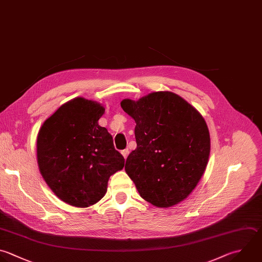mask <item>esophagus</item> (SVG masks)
Returning a JSON list of instances; mask_svg holds the SVG:
<instances>
[{
	"instance_id": "1",
	"label": "esophagus",
	"mask_w": 262,
	"mask_h": 262,
	"mask_svg": "<svg viewBox=\"0 0 262 262\" xmlns=\"http://www.w3.org/2000/svg\"><path fill=\"white\" fill-rule=\"evenodd\" d=\"M121 154L123 155V157H124L125 159H127V157H128V155H129V149H128V148H125V149H123V150L121 151Z\"/></svg>"
}]
</instances>
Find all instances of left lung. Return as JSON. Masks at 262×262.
Segmentation results:
<instances>
[{
  "mask_svg": "<svg viewBox=\"0 0 262 262\" xmlns=\"http://www.w3.org/2000/svg\"><path fill=\"white\" fill-rule=\"evenodd\" d=\"M121 106L136 123L137 147L125 170L142 199L159 208L172 207L194 189L209 155L210 134L202 115L179 95L152 92Z\"/></svg>",
  "mask_w": 262,
  "mask_h": 262,
  "instance_id": "8db88e82",
  "label": "left lung"
}]
</instances>
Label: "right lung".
I'll return each instance as SVG.
<instances>
[{
	"instance_id": "obj_1",
	"label": "right lung",
	"mask_w": 262,
	"mask_h": 262,
	"mask_svg": "<svg viewBox=\"0 0 262 262\" xmlns=\"http://www.w3.org/2000/svg\"><path fill=\"white\" fill-rule=\"evenodd\" d=\"M104 107L83 97L62 104L37 137L40 172L64 203L86 208L101 200L111 175L124 167L106 128L98 125Z\"/></svg>"
}]
</instances>
